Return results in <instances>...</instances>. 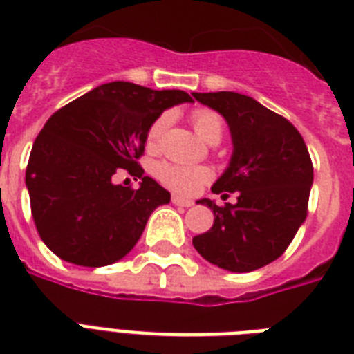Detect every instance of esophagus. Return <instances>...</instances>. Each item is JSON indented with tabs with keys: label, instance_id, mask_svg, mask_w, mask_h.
I'll return each mask as SVG.
<instances>
[{
	"label": "esophagus",
	"instance_id": "34e87169",
	"mask_svg": "<svg viewBox=\"0 0 354 354\" xmlns=\"http://www.w3.org/2000/svg\"><path fill=\"white\" fill-rule=\"evenodd\" d=\"M171 203H174L175 207H185V208H188L194 205V201H190V199H183V197H179V196L171 197Z\"/></svg>",
	"mask_w": 354,
	"mask_h": 354
}]
</instances>
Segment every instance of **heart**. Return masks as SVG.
Instances as JSON below:
<instances>
[{
  "instance_id": "b5f03b06",
  "label": "heart",
  "mask_w": 354,
  "mask_h": 354,
  "mask_svg": "<svg viewBox=\"0 0 354 354\" xmlns=\"http://www.w3.org/2000/svg\"><path fill=\"white\" fill-rule=\"evenodd\" d=\"M171 123V114L162 112L151 122L149 129L146 133V144L149 149H157L160 146L166 129ZM192 123L197 134L203 140H207L210 144H218L223 134V122L221 116L216 111L210 109H197L192 112ZM155 177L162 183L166 188L183 194V196H190L196 194L205 183L210 180L212 174L210 169L203 168V166H185V164L175 162H158L155 166Z\"/></svg>"
}]
</instances>
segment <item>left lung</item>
<instances>
[{"label": "left lung", "mask_w": 354, "mask_h": 354, "mask_svg": "<svg viewBox=\"0 0 354 354\" xmlns=\"http://www.w3.org/2000/svg\"><path fill=\"white\" fill-rule=\"evenodd\" d=\"M194 97L229 123L234 151L212 192L223 197L236 192L238 201L218 207L201 199L214 212V225L192 243L203 259L227 271L264 268L288 249L308 214L314 168L305 140L286 118L249 95L194 92Z\"/></svg>", "instance_id": "1"}]
</instances>
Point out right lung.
<instances>
[{
	"instance_id": "right-lung-1",
	"label": "right lung",
	"mask_w": 354,
	"mask_h": 354,
	"mask_svg": "<svg viewBox=\"0 0 354 354\" xmlns=\"http://www.w3.org/2000/svg\"><path fill=\"white\" fill-rule=\"evenodd\" d=\"M192 97L116 81L51 114L32 144L26 171L31 212L42 242L59 259L100 268L123 259L169 192L144 175L138 158L151 122ZM125 169L140 188L114 185Z\"/></svg>"
}]
</instances>
